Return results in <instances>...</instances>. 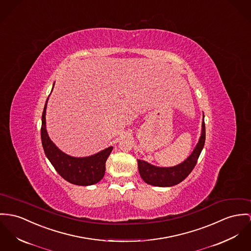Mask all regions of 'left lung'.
Instances as JSON below:
<instances>
[{
	"label": "left lung",
	"mask_w": 251,
	"mask_h": 251,
	"mask_svg": "<svg viewBox=\"0 0 251 251\" xmlns=\"http://www.w3.org/2000/svg\"><path fill=\"white\" fill-rule=\"evenodd\" d=\"M205 141L204 115H202L201 132L193 152L181 163L170 166L160 167L153 165L143 159H137L138 172L141 178L148 184L158 187H170L181 182L193 170L197 160L202 151Z\"/></svg>",
	"instance_id": "8db88e82"
}]
</instances>
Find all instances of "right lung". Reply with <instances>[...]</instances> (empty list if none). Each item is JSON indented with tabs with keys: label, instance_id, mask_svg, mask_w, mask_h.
<instances>
[{
	"label": "right lung",
	"instance_id": "1",
	"mask_svg": "<svg viewBox=\"0 0 251 251\" xmlns=\"http://www.w3.org/2000/svg\"><path fill=\"white\" fill-rule=\"evenodd\" d=\"M48 100L49 97L44 107L41 128L42 145L48 159L50 161L57 173L67 181L81 186L96 184L103 178L105 175L106 160L113 151L114 147L110 146L97 154L82 157L73 156L61 151L50 138L47 131L46 111Z\"/></svg>",
	"mask_w": 251,
	"mask_h": 251
}]
</instances>
